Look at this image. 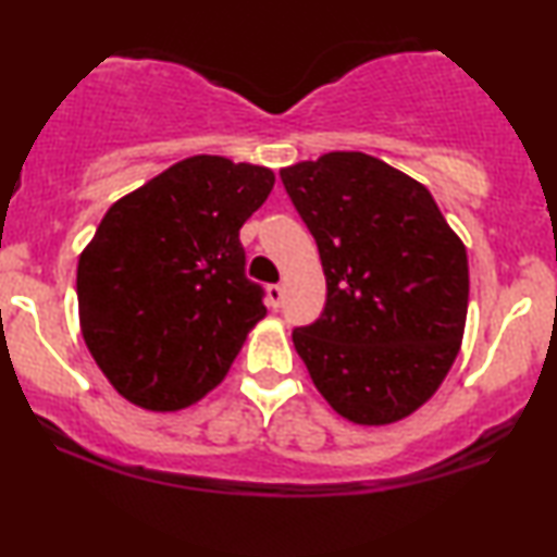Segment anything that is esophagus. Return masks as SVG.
<instances>
[{"instance_id": "esophagus-1", "label": "esophagus", "mask_w": 557, "mask_h": 557, "mask_svg": "<svg viewBox=\"0 0 557 557\" xmlns=\"http://www.w3.org/2000/svg\"><path fill=\"white\" fill-rule=\"evenodd\" d=\"M265 296H269V307L271 309H278L281 304H284V286L271 284L269 288H265Z\"/></svg>"}]
</instances>
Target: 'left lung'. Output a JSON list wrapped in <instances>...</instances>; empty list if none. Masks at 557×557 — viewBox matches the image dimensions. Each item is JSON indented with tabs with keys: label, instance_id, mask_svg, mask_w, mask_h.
Here are the masks:
<instances>
[{
	"label": "left lung",
	"instance_id": "1",
	"mask_svg": "<svg viewBox=\"0 0 557 557\" xmlns=\"http://www.w3.org/2000/svg\"><path fill=\"white\" fill-rule=\"evenodd\" d=\"M314 235L322 317L294 347L324 400L360 425L423 406L459 355L469 307L467 248L421 182L362 151L281 170Z\"/></svg>",
	"mask_w": 557,
	"mask_h": 557
}]
</instances>
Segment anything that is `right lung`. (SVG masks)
Instances as JSON below:
<instances>
[{
    "label": "right lung",
    "mask_w": 557,
    "mask_h": 557,
    "mask_svg": "<svg viewBox=\"0 0 557 557\" xmlns=\"http://www.w3.org/2000/svg\"><path fill=\"white\" fill-rule=\"evenodd\" d=\"M273 182L265 166L197 154L103 215L78 261L81 332L134 406H193L227 375L265 317L238 235Z\"/></svg>",
    "instance_id": "right-lung-1"
}]
</instances>
